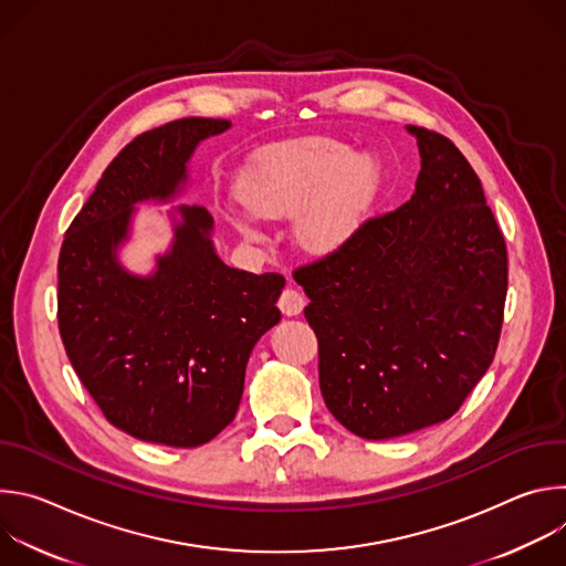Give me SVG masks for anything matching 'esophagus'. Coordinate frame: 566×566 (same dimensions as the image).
<instances>
[{"mask_svg":"<svg viewBox=\"0 0 566 566\" xmlns=\"http://www.w3.org/2000/svg\"><path fill=\"white\" fill-rule=\"evenodd\" d=\"M295 308H297V295H295L293 291H286V293L282 295V311L291 315Z\"/></svg>","mask_w":566,"mask_h":566,"instance_id":"1","label":"esophagus"}]
</instances>
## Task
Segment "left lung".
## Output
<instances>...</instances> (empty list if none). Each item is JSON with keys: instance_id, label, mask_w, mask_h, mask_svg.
Masks as SVG:
<instances>
[{"instance_id": "8db88e82", "label": "left lung", "mask_w": 566, "mask_h": 566, "mask_svg": "<svg viewBox=\"0 0 566 566\" xmlns=\"http://www.w3.org/2000/svg\"><path fill=\"white\" fill-rule=\"evenodd\" d=\"M230 127L223 118H181L136 136L107 166L60 249L66 356L105 419L147 443L212 441L237 415L253 347L282 317L284 277L226 266L201 206L168 212L172 241L151 273L136 275L118 258L138 206L184 195L199 143Z\"/></svg>"}]
</instances>
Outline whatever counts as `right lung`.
<instances>
[{
  "mask_svg": "<svg viewBox=\"0 0 566 566\" xmlns=\"http://www.w3.org/2000/svg\"><path fill=\"white\" fill-rule=\"evenodd\" d=\"M408 132L421 156L412 199L293 273L322 396L369 441L461 408L493 363L509 286L506 241L465 156L437 132Z\"/></svg>",
  "mask_w": 566,
  "mask_h": 566,
  "instance_id": "obj_1",
  "label": "right lung"
}]
</instances>
